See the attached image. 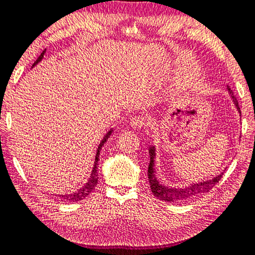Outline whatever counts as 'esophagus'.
<instances>
[{"instance_id":"obj_1","label":"esophagus","mask_w":255,"mask_h":255,"mask_svg":"<svg viewBox=\"0 0 255 255\" xmlns=\"http://www.w3.org/2000/svg\"><path fill=\"white\" fill-rule=\"evenodd\" d=\"M145 124V121L143 118H140V116H134V118H132L131 122H130V127L132 128H134V130H139V128H143Z\"/></svg>"}]
</instances>
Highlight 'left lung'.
<instances>
[{
	"instance_id": "obj_1",
	"label": "left lung",
	"mask_w": 255,
	"mask_h": 255,
	"mask_svg": "<svg viewBox=\"0 0 255 255\" xmlns=\"http://www.w3.org/2000/svg\"><path fill=\"white\" fill-rule=\"evenodd\" d=\"M227 91L229 96H231V98L233 100L234 105L236 107L237 112H239L241 115L239 103H237L236 97L234 96L233 91L228 86H227ZM149 156H150V162L148 166V178L150 183V189H151V192L156 198L164 200V201H167V202L186 201V200L198 197L200 194L207 193V192H209L212 187L215 186V184H217V183L219 182V179L223 177V174H224V172H222L219 175H216L215 177L207 179V181L192 183V184L187 186H183V187L166 186L162 184L156 175L157 170H156V164H155V159H156L155 145H151V147L149 148Z\"/></svg>"
}]
</instances>
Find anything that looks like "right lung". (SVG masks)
<instances>
[{
    "label": "right lung",
    "instance_id": "add662e5",
    "mask_svg": "<svg viewBox=\"0 0 255 255\" xmlns=\"http://www.w3.org/2000/svg\"><path fill=\"white\" fill-rule=\"evenodd\" d=\"M45 52H46V49H45V51H43V53L40 54L39 57L37 58L36 62L32 64L31 68H33V66L38 64L39 62H40L41 60H43ZM112 132H113V128H111V130L108 131L105 135H104L103 140L100 141V143H99L98 148H97V151H96L95 161H94V167H93V172H91V174H90V177L88 178V182H87L86 184L83 185L82 187H80V189H79L77 192H72V193H70V194H60V198L66 200V201L77 202V201H80V200H82V199H85V198L87 197V195H89V194L91 193V192H93V190L95 189V186L97 185V183H98V165H99L98 161H99L100 150H102V148L104 147V144H105V142L108 140V137L111 136Z\"/></svg>",
    "mask_w": 255,
    "mask_h": 255
}]
</instances>
